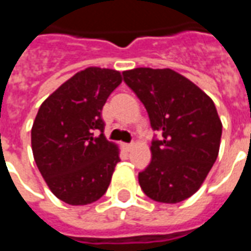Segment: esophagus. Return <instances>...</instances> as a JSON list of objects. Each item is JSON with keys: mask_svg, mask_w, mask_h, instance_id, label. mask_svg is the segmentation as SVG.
I'll use <instances>...</instances> for the list:
<instances>
[{"mask_svg": "<svg viewBox=\"0 0 251 251\" xmlns=\"http://www.w3.org/2000/svg\"><path fill=\"white\" fill-rule=\"evenodd\" d=\"M131 148H133V145H131V144H124V149H125L126 152H129Z\"/></svg>", "mask_w": 251, "mask_h": 251, "instance_id": "obj_1", "label": "esophagus"}]
</instances>
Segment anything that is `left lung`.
<instances>
[{
	"mask_svg": "<svg viewBox=\"0 0 251 251\" xmlns=\"http://www.w3.org/2000/svg\"><path fill=\"white\" fill-rule=\"evenodd\" d=\"M158 138L152 140V161L138 174L142 191L160 203H179L200 188L215 163L222 122L212 99L174 70L124 71Z\"/></svg>",
	"mask_w": 251,
	"mask_h": 251,
	"instance_id": "1",
	"label": "left lung"
}]
</instances>
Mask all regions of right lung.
<instances>
[{"mask_svg": "<svg viewBox=\"0 0 251 251\" xmlns=\"http://www.w3.org/2000/svg\"><path fill=\"white\" fill-rule=\"evenodd\" d=\"M121 82L115 70L88 67L63 83L37 111L32 126L36 165L52 194L67 204H90L109 188L120 151L106 140L100 113Z\"/></svg>", "mask_w": 251, "mask_h": 251, "instance_id": "add662e5", "label": "right lung"}]
</instances>
